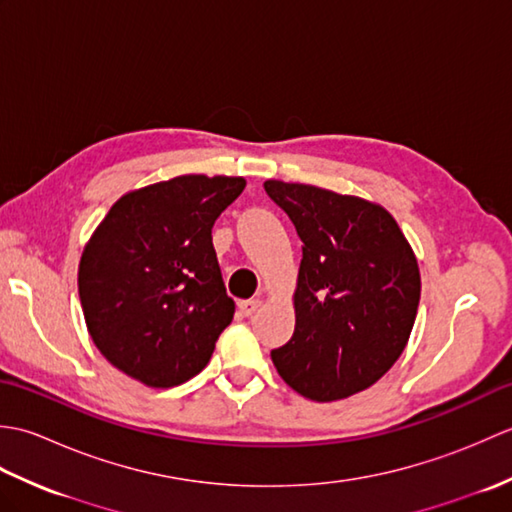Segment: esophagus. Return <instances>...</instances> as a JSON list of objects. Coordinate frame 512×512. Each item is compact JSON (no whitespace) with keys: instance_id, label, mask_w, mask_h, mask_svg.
I'll return each mask as SVG.
<instances>
[{"instance_id":"esophagus-1","label":"esophagus","mask_w":512,"mask_h":512,"mask_svg":"<svg viewBox=\"0 0 512 512\" xmlns=\"http://www.w3.org/2000/svg\"><path fill=\"white\" fill-rule=\"evenodd\" d=\"M262 306V301L259 299H246V301H239V312L244 314V317H250V314H255Z\"/></svg>"}]
</instances>
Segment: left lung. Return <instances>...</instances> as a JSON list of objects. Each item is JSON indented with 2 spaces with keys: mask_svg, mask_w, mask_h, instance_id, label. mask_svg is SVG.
I'll use <instances>...</instances> for the list:
<instances>
[{
  "mask_svg": "<svg viewBox=\"0 0 512 512\" xmlns=\"http://www.w3.org/2000/svg\"><path fill=\"white\" fill-rule=\"evenodd\" d=\"M268 198L301 237L290 341L277 372L317 402L363 391L405 350L420 301L413 250L383 206L312 184L266 180Z\"/></svg>",
  "mask_w": 512,
  "mask_h": 512,
  "instance_id": "obj_1",
  "label": "left lung"
}]
</instances>
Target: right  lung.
I'll return each instance as SVG.
<instances>
[{
  "label": "right lung",
  "instance_id": "obj_1",
  "mask_svg": "<svg viewBox=\"0 0 512 512\" xmlns=\"http://www.w3.org/2000/svg\"><path fill=\"white\" fill-rule=\"evenodd\" d=\"M244 178L180 176L123 195L79 266L94 345L149 387L187 383L209 363L235 303L226 295L211 228Z\"/></svg>",
  "mask_w": 512,
  "mask_h": 512
}]
</instances>
